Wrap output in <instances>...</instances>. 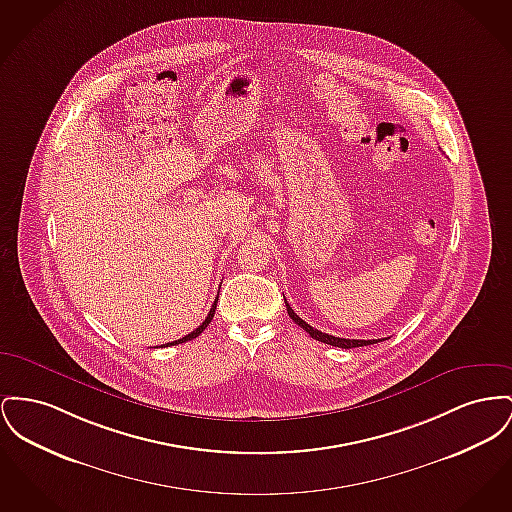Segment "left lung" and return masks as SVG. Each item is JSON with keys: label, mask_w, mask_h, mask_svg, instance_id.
<instances>
[{"label": "left lung", "mask_w": 512, "mask_h": 512, "mask_svg": "<svg viewBox=\"0 0 512 512\" xmlns=\"http://www.w3.org/2000/svg\"><path fill=\"white\" fill-rule=\"evenodd\" d=\"M286 301V298H284ZM286 309H288V315L292 317V321L296 323V325H300L303 331L307 332L311 338H315V340H319V342H325V344H331V346H336V348H360V346H369V344H375V342H383V340H387V338H377V340H356V338H338V336H332V334H327V332L317 331V329H313L311 325H307L303 319H301L300 315H296L294 313V309L288 305V301H286Z\"/></svg>", "instance_id": "left-lung-1"}]
</instances>
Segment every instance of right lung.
Segmentation results:
<instances>
[{
	"mask_svg": "<svg viewBox=\"0 0 512 512\" xmlns=\"http://www.w3.org/2000/svg\"><path fill=\"white\" fill-rule=\"evenodd\" d=\"M216 301H218V296H216V300H214V303H212L211 311H209V315H207V319L195 329L193 332H189V334H185L183 338H180V340H174V342H168V344H164V346H176V344H181V342H187V340H193V338H197L201 332L205 331L207 329V325L211 323L212 317H214V309H216Z\"/></svg>",
	"mask_w": 512,
	"mask_h": 512,
	"instance_id": "right-lung-1",
	"label": "right lung"
}]
</instances>
